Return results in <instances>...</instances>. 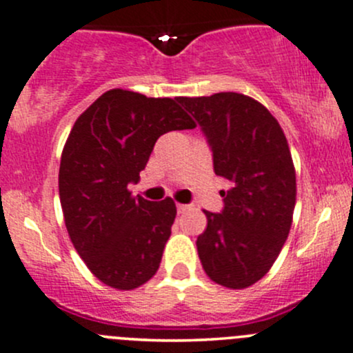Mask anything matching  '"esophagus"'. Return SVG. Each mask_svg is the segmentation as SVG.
<instances>
[{
	"label": "esophagus",
	"instance_id": "esophagus-1",
	"mask_svg": "<svg viewBox=\"0 0 353 353\" xmlns=\"http://www.w3.org/2000/svg\"><path fill=\"white\" fill-rule=\"evenodd\" d=\"M188 209H189L188 204L177 203V212H179V214H181V212H185V211H188Z\"/></svg>",
	"mask_w": 353,
	"mask_h": 353
}]
</instances>
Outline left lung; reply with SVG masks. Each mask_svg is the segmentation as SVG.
Segmentation results:
<instances>
[{
  "label": "left lung",
  "mask_w": 353,
  "mask_h": 353,
  "mask_svg": "<svg viewBox=\"0 0 353 353\" xmlns=\"http://www.w3.org/2000/svg\"><path fill=\"white\" fill-rule=\"evenodd\" d=\"M177 100L208 137L214 172L230 181L223 212L204 211L201 265L214 283L248 288L268 273L292 228L296 174L283 129L263 103L236 92Z\"/></svg>",
  "instance_id": "1"
}]
</instances>
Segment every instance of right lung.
<instances>
[{
  "label": "right lung",
  "instance_id": "1",
  "mask_svg": "<svg viewBox=\"0 0 353 353\" xmlns=\"http://www.w3.org/2000/svg\"><path fill=\"white\" fill-rule=\"evenodd\" d=\"M177 99L112 88L65 142L58 174L65 226L87 268L112 288H139L161 265L176 204L134 197L129 184L139 183L162 134L196 127Z\"/></svg>",
  "mask_w": 353,
  "mask_h": 353
}]
</instances>
